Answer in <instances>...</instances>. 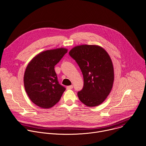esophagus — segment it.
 I'll return each instance as SVG.
<instances>
[{
    "instance_id": "esophagus-1",
    "label": "esophagus",
    "mask_w": 146,
    "mask_h": 146,
    "mask_svg": "<svg viewBox=\"0 0 146 146\" xmlns=\"http://www.w3.org/2000/svg\"><path fill=\"white\" fill-rule=\"evenodd\" d=\"M73 86H68L67 87H66V89L67 90H71V89H72L73 88Z\"/></svg>"
}]
</instances>
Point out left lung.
<instances>
[{
    "instance_id": "left-lung-1",
    "label": "left lung",
    "mask_w": 146,
    "mask_h": 146,
    "mask_svg": "<svg viewBox=\"0 0 146 146\" xmlns=\"http://www.w3.org/2000/svg\"><path fill=\"white\" fill-rule=\"evenodd\" d=\"M78 65L84 86L77 92L80 100L88 107L105 101L113 87L114 75L111 59L105 49L96 45H81L69 51Z\"/></svg>"
}]
</instances>
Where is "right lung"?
<instances>
[{
	"mask_svg": "<svg viewBox=\"0 0 146 146\" xmlns=\"http://www.w3.org/2000/svg\"><path fill=\"white\" fill-rule=\"evenodd\" d=\"M67 52L64 48L46 50L36 55L28 64L24 73V87L29 99L37 106L52 108L65 91L59 84L54 66Z\"/></svg>",
	"mask_w": 146,
	"mask_h": 146,
	"instance_id": "add662e5",
	"label": "right lung"
}]
</instances>
